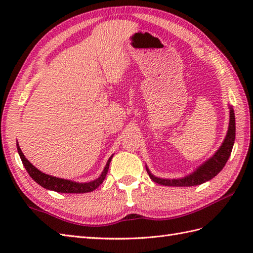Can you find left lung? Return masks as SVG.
I'll return each mask as SVG.
<instances>
[{"instance_id":"left-lung-1","label":"left lung","mask_w":253,"mask_h":253,"mask_svg":"<svg viewBox=\"0 0 253 253\" xmlns=\"http://www.w3.org/2000/svg\"><path fill=\"white\" fill-rule=\"evenodd\" d=\"M229 126L226 138L223 142V144L217 150V152L213 155V157L207 161L206 163L202 164L195 173L191 175L184 177L180 179H163L158 178L151 174L147 168V171L154 182L157 184L163 185V186H171V187H190V186H197L201 185L213 177H215L219 171L223 169V168L226 164L227 160L229 158L230 153H232L234 141H235V135H236V127H235V114L233 107H229Z\"/></svg>"}]
</instances>
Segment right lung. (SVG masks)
Returning a JSON list of instances; mask_svg holds the SVG:
<instances>
[{"label":"right lung","instance_id":"obj_1","mask_svg":"<svg viewBox=\"0 0 253 253\" xmlns=\"http://www.w3.org/2000/svg\"><path fill=\"white\" fill-rule=\"evenodd\" d=\"M17 150H18L19 157L21 159V162H23L26 170L28 171V174L30 175L32 179H34L36 182H38L40 186L45 188V189L53 190L56 192H63V193H84V192H90L96 189V188H98L105 179V176L107 174V171H109L110 162L113 158L112 155V157L109 159V161H107L106 166L104 168L103 171H102V174L99 178H96L95 180L90 181V182L79 184V182H75V181L62 179V178H56V177L42 173V171L36 169L35 166L25 158V155L23 154V152H21V150L19 148L18 142H17Z\"/></svg>","mask_w":253,"mask_h":253}]
</instances>
